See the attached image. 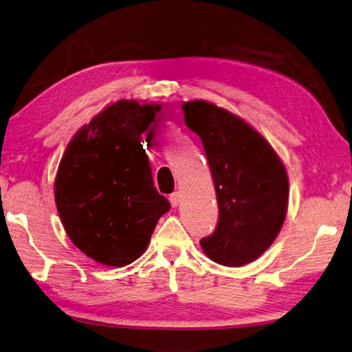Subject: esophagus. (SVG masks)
Instances as JSON below:
<instances>
[{
    "instance_id": "1",
    "label": "esophagus",
    "mask_w": 352,
    "mask_h": 352,
    "mask_svg": "<svg viewBox=\"0 0 352 352\" xmlns=\"http://www.w3.org/2000/svg\"><path fill=\"white\" fill-rule=\"evenodd\" d=\"M179 201H181V193H179V191H175V193L170 195V202L173 207H177Z\"/></svg>"
}]
</instances>
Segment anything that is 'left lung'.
Here are the masks:
<instances>
[{
	"mask_svg": "<svg viewBox=\"0 0 352 352\" xmlns=\"http://www.w3.org/2000/svg\"><path fill=\"white\" fill-rule=\"evenodd\" d=\"M185 124L201 138L219 205L204 253L225 267L253 262L279 234L288 208V176L279 156L239 116L207 101L182 105Z\"/></svg>",
	"mask_w": 352,
	"mask_h": 352,
	"instance_id": "1",
	"label": "left lung"
}]
</instances>
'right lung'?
Wrapping results in <instances>:
<instances>
[{
    "instance_id": "add662e5",
    "label": "right lung",
    "mask_w": 352,
    "mask_h": 352,
    "mask_svg": "<svg viewBox=\"0 0 352 352\" xmlns=\"http://www.w3.org/2000/svg\"><path fill=\"white\" fill-rule=\"evenodd\" d=\"M159 110L136 101L109 105L73 136L59 162L55 201L65 233L102 265L136 261L170 210L142 148Z\"/></svg>"
}]
</instances>
